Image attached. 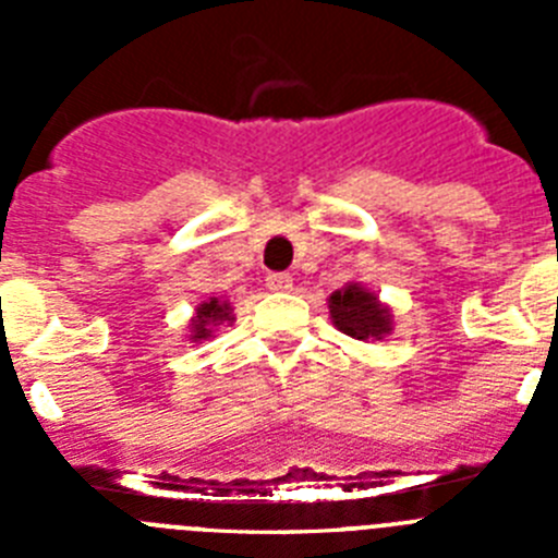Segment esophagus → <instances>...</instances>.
Returning <instances> with one entry per match:
<instances>
[{
    "mask_svg": "<svg viewBox=\"0 0 558 558\" xmlns=\"http://www.w3.org/2000/svg\"><path fill=\"white\" fill-rule=\"evenodd\" d=\"M265 284H268V290H274V293H288V290H293V276H290V274H268Z\"/></svg>",
    "mask_w": 558,
    "mask_h": 558,
    "instance_id": "obj_1",
    "label": "esophagus"
}]
</instances>
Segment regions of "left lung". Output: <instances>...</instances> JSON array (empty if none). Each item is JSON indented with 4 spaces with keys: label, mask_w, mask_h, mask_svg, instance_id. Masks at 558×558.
Here are the masks:
<instances>
[{
    "label": "left lung",
    "mask_w": 558,
    "mask_h": 558,
    "mask_svg": "<svg viewBox=\"0 0 558 558\" xmlns=\"http://www.w3.org/2000/svg\"><path fill=\"white\" fill-rule=\"evenodd\" d=\"M329 315L340 332L357 340H383L393 324L391 310L379 304L377 295L357 282H349L347 288L329 295Z\"/></svg>",
    "instance_id": "1"
}]
</instances>
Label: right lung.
<instances>
[{
  "label": "right lung",
  "mask_w": 558,
  "mask_h": 558,
  "mask_svg": "<svg viewBox=\"0 0 558 558\" xmlns=\"http://www.w3.org/2000/svg\"><path fill=\"white\" fill-rule=\"evenodd\" d=\"M223 322H234V315H231V304L229 302H220V299H209V302L201 304L195 310V318L190 322V340H206L211 338L215 327H220Z\"/></svg>",
  "instance_id": "obj_1"
}]
</instances>
